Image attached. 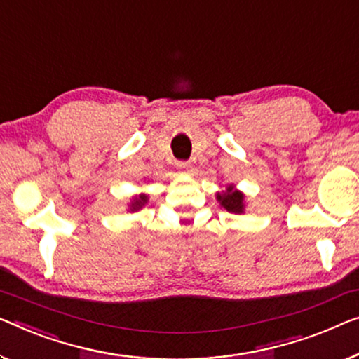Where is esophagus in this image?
I'll return each instance as SVG.
<instances>
[{"label":"esophagus","instance_id":"esophagus-1","mask_svg":"<svg viewBox=\"0 0 359 359\" xmlns=\"http://www.w3.org/2000/svg\"><path fill=\"white\" fill-rule=\"evenodd\" d=\"M177 169H180L182 172H189L190 163L189 161H177Z\"/></svg>","mask_w":359,"mask_h":359}]
</instances>
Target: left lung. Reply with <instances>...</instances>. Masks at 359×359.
Here are the masks:
<instances>
[{"instance_id":"left-lung-1","label":"left lung","mask_w":359,"mask_h":359,"mask_svg":"<svg viewBox=\"0 0 359 359\" xmlns=\"http://www.w3.org/2000/svg\"><path fill=\"white\" fill-rule=\"evenodd\" d=\"M217 200L221 201V205L226 208L227 211L231 212H243V195L240 191L233 190L232 187H229L226 194L219 195L217 194Z\"/></svg>"}]
</instances>
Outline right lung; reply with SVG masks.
Masks as SVG:
<instances>
[{"label": "right lung", "mask_w": 359, "mask_h": 359, "mask_svg": "<svg viewBox=\"0 0 359 359\" xmlns=\"http://www.w3.org/2000/svg\"><path fill=\"white\" fill-rule=\"evenodd\" d=\"M147 200H148L147 195H140L138 198H135V200H133V203H132V210L133 211L140 210V208L147 203Z\"/></svg>", "instance_id": "add662e5"}]
</instances>
